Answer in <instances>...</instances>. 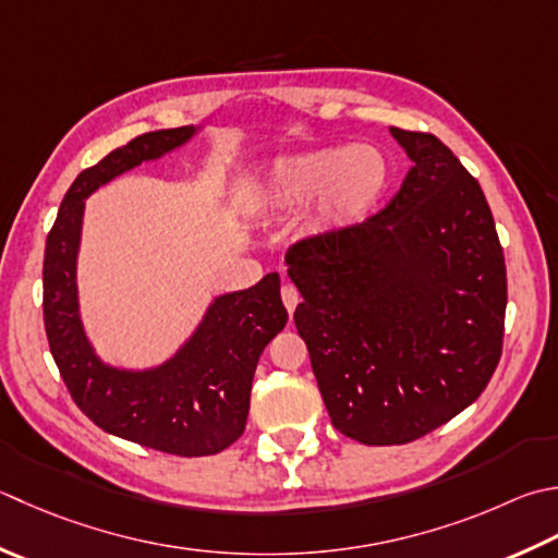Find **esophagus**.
<instances>
[{
	"mask_svg": "<svg viewBox=\"0 0 558 558\" xmlns=\"http://www.w3.org/2000/svg\"><path fill=\"white\" fill-rule=\"evenodd\" d=\"M280 298H282V304H286L288 314H292L294 307H298V302H300V292H298V288L290 286V282H286V286H282V290H280Z\"/></svg>",
	"mask_w": 558,
	"mask_h": 558,
	"instance_id": "obj_1",
	"label": "esophagus"
}]
</instances>
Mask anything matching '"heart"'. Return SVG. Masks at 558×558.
<instances>
[{
    "label": "heart",
    "mask_w": 558,
    "mask_h": 558,
    "mask_svg": "<svg viewBox=\"0 0 558 558\" xmlns=\"http://www.w3.org/2000/svg\"><path fill=\"white\" fill-rule=\"evenodd\" d=\"M389 185V161L369 145L322 147L264 163L246 185L248 210L264 220L307 207L316 236L343 234L375 210Z\"/></svg>",
    "instance_id": "b5f03b06"
}]
</instances>
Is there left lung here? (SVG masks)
Listing matches in <instances>:
<instances>
[{
	"mask_svg": "<svg viewBox=\"0 0 558 558\" xmlns=\"http://www.w3.org/2000/svg\"><path fill=\"white\" fill-rule=\"evenodd\" d=\"M389 133L413 167L385 210L286 256L326 411L363 445L411 442L472 407L500 360L508 302L482 185L435 135Z\"/></svg>",
	"mask_w": 558,
	"mask_h": 558,
	"instance_id": "obj_1",
	"label": "left lung"
}]
</instances>
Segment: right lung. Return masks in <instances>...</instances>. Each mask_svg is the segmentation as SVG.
Instances as JSON below:
<instances>
[{
	"instance_id": "right-lung-1",
	"label": "right lung",
	"mask_w": 558,
	"mask_h": 558,
	"mask_svg": "<svg viewBox=\"0 0 558 558\" xmlns=\"http://www.w3.org/2000/svg\"><path fill=\"white\" fill-rule=\"evenodd\" d=\"M203 125L157 130L113 149L74 179L60 203L43 260V316L50 353L76 407L98 428L169 454H217L246 428L251 381L264 348L288 324L278 272L225 292L167 360L125 367L98 355L84 329L76 286L86 198L101 185L159 161Z\"/></svg>"
}]
</instances>
